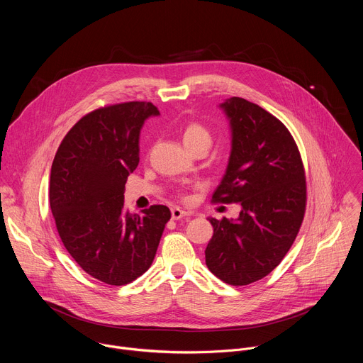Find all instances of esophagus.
Segmentation results:
<instances>
[{"label": "esophagus", "instance_id": "34e87169", "mask_svg": "<svg viewBox=\"0 0 363 363\" xmlns=\"http://www.w3.org/2000/svg\"><path fill=\"white\" fill-rule=\"evenodd\" d=\"M188 216H189V214H188L186 211L178 208V206H175V208L171 210V217H172V220H175V221H178V220H181V218H184V217H188Z\"/></svg>", "mask_w": 363, "mask_h": 363}]
</instances>
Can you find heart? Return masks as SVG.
<instances>
[{"label":"heart","instance_id":"b5f03b06","mask_svg":"<svg viewBox=\"0 0 363 363\" xmlns=\"http://www.w3.org/2000/svg\"><path fill=\"white\" fill-rule=\"evenodd\" d=\"M182 142L186 149H192L196 146L210 147L213 142V136L210 130L199 123H191L184 129Z\"/></svg>","mask_w":363,"mask_h":363}]
</instances>
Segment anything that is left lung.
<instances>
[{"label":"left lung","mask_w":363,"mask_h":363,"mask_svg":"<svg viewBox=\"0 0 363 363\" xmlns=\"http://www.w3.org/2000/svg\"><path fill=\"white\" fill-rule=\"evenodd\" d=\"M231 130L225 174L213 198L238 202L240 216L217 220L205 248V264L231 286L272 273L290 250L303 221L306 179L298 149L287 128L241 97L218 106Z\"/></svg>","instance_id":"1"}]
</instances>
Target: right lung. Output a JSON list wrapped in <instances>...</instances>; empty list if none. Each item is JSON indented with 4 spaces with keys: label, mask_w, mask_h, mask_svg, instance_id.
<instances>
[{
    "label": "right lung",
    "mask_w": 363,
    "mask_h": 363,
    "mask_svg": "<svg viewBox=\"0 0 363 363\" xmlns=\"http://www.w3.org/2000/svg\"><path fill=\"white\" fill-rule=\"evenodd\" d=\"M153 116L160 111L145 101L97 109L69 130L51 165L50 208L59 235L76 263L106 284H128L150 267L171 218L165 205L142 214L123 206L140 129Z\"/></svg>",
    "instance_id": "add662e5"
}]
</instances>
